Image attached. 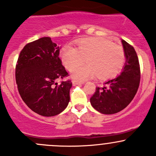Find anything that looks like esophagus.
I'll use <instances>...</instances> for the list:
<instances>
[{
    "instance_id": "obj_1",
    "label": "esophagus",
    "mask_w": 156,
    "mask_h": 156,
    "mask_svg": "<svg viewBox=\"0 0 156 156\" xmlns=\"http://www.w3.org/2000/svg\"><path fill=\"white\" fill-rule=\"evenodd\" d=\"M84 81H77V80H73L72 81V84H74V85H78V84H84Z\"/></svg>"
}]
</instances>
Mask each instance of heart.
I'll list each match as a JSON object with an SVG mask.
<instances>
[{
  "mask_svg": "<svg viewBox=\"0 0 156 156\" xmlns=\"http://www.w3.org/2000/svg\"><path fill=\"white\" fill-rule=\"evenodd\" d=\"M62 64L68 70L80 65L85 59L88 64L72 71L74 78L81 81L97 75L106 80L119 75L125 66L124 49L103 37H90L80 41L78 48L66 45L60 51Z\"/></svg>",
  "mask_w": 156,
  "mask_h": 156,
  "instance_id": "b5f03b06",
  "label": "heart"
}]
</instances>
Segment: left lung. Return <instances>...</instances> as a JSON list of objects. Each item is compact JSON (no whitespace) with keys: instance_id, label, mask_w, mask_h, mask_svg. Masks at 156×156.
<instances>
[{"instance_id":"8db88e82","label":"left lung","mask_w":156,"mask_h":156,"mask_svg":"<svg viewBox=\"0 0 156 156\" xmlns=\"http://www.w3.org/2000/svg\"><path fill=\"white\" fill-rule=\"evenodd\" d=\"M126 62L119 76L109 80L104 87L96 88L90 98L92 106L106 115L117 113L127 107L137 92L140 80L139 59L134 48L122 40Z\"/></svg>"}]
</instances>
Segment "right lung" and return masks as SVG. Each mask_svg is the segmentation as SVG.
Returning <instances> with one entry per match:
<instances>
[{
	"label": "right lung",
	"instance_id": "obj_1",
	"mask_svg": "<svg viewBox=\"0 0 156 156\" xmlns=\"http://www.w3.org/2000/svg\"><path fill=\"white\" fill-rule=\"evenodd\" d=\"M59 48L50 37L30 42L21 50L16 66L19 93L28 107L42 116H54L69 104L71 80L59 58Z\"/></svg>",
	"mask_w": 156,
	"mask_h": 156
}]
</instances>
